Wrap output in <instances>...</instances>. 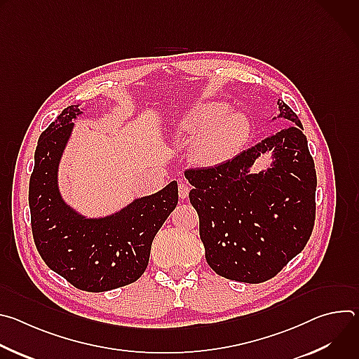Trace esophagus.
Instances as JSON below:
<instances>
[{
  "label": "esophagus",
  "instance_id": "obj_1",
  "mask_svg": "<svg viewBox=\"0 0 359 359\" xmlns=\"http://www.w3.org/2000/svg\"><path fill=\"white\" fill-rule=\"evenodd\" d=\"M177 187H179V197H180V198H186V197L189 196L190 186H189L187 183H184V182H180Z\"/></svg>",
  "mask_w": 359,
  "mask_h": 359
}]
</instances>
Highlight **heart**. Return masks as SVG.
Here are the masks:
<instances>
[{
    "label": "heart",
    "instance_id": "1",
    "mask_svg": "<svg viewBox=\"0 0 359 359\" xmlns=\"http://www.w3.org/2000/svg\"><path fill=\"white\" fill-rule=\"evenodd\" d=\"M177 132L194 139L190 158L196 165L215 168L237 155L250 136V123L244 115L229 112L223 102H206L180 119Z\"/></svg>",
    "mask_w": 359,
    "mask_h": 359
}]
</instances>
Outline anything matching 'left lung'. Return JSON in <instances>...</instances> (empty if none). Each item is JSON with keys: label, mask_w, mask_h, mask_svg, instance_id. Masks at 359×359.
Instances as JSON below:
<instances>
[{"label": "left lung", "mask_w": 359, "mask_h": 359, "mask_svg": "<svg viewBox=\"0 0 359 359\" xmlns=\"http://www.w3.org/2000/svg\"><path fill=\"white\" fill-rule=\"evenodd\" d=\"M278 109L288 126L220 166L184 172L208 264L229 280L273 278L304 250L314 229V159L298 116L283 100ZM270 149L272 168L250 175L255 159Z\"/></svg>", "instance_id": "1"}]
</instances>
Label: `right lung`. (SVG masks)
Masks as SVG:
<instances>
[{"label": "right lung", "mask_w": 359, "mask_h": 359, "mask_svg": "<svg viewBox=\"0 0 359 359\" xmlns=\"http://www.w3.org/2000/svg\"><path fill=\"white\" fill-rule=\"evenodd\" d=\"M81 114L65 108L39 136L28 201L36 250L45 264L74 287L102 292L135 283L146 270L151 241L175 210L179 193L172 182L136 198L104 219H85L67 206L58 190V165Z\"/></svg>", "instance_id": "right-lung-1"}]
</instances>
